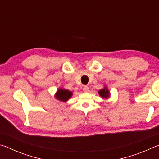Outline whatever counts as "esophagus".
Returning <instances> with one entry per match:
<instances>
[{
	"mask_svg": "<svg viewBox=\"0 0 159 159\" xmlns=\"http://www.w3.org/2000/svg\"><path fill=\"white\" fill-rule=\"evenodd\" d=\"M83 90L85 93H88V91H89V88H88L87 85H84V86H83Z\"/></svg>",
	"mask_w": 159,
	"mask_h": 159,
	"instance_id": "1",
	"label": "esophagus"
}]
</instances>
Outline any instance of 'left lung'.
<instances>
[{
  "label": "left lung",
  "mask_w": 159,
  "mask_h": 159,
  "mask_svg": "<svg viewBox=\"0 0 159 159\" xmlns=\"http://www.w3.org/2000/svg\"><path fill=\"white\" fill-rule=\"evenodd\" d=\"M98 93H99V95H100L101 98H102L103 99L109 98V96H110L109 91L108 89H107V88L106 87V86L103 88V89L99 90Z\"/></svg>",
  "instance_id": "left-lung-1"
}]
</instances>
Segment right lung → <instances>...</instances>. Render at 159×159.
I'll use <instances>...</instances> for the list:
<instances>
[{"instance_id":"obj_1","label":"right lung","mask_w":159,"mask_h":159,"mask_svg":"<svg viewBox=\"0 0 159 159\" xmlns=\"http://www.w3.org/2000/svg\"><path fill=\"white\" fill-rule=\"evenodd\" d=\"M72 95H73V93L71 91L64 89V88H60L55 94V98L61 102H65L68 101L69 98H71Z\"/></svg>"}]
</instances>
